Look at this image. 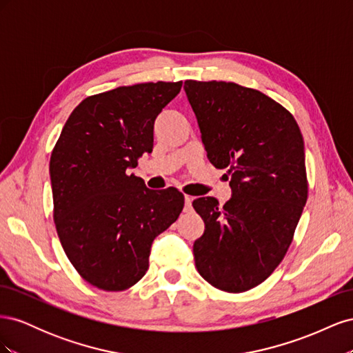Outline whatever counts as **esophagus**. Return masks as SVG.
Masks as SVG:
<instances>
[{
  "instance_id": "obj_1",
  "label": "esophagus",
  "mask_w": 353,
  "mask_h": 353,
  "mask_svg": "<svg viewBox=\"0 0 353 353\" xmlns=\"http://www.w3.org/2000/svg\"><path fill=\"white\" fill-rule=\"evenodd\" d=\"M191 201H193V197L185 196V208H184V210H185V212H188V210L193 209V206H191Z\"/></svg>"
}]
</instances>
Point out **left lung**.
I'll use <instances>...</instances> for the list:
<instances>
[{"instance_id": "left-lung-1", "label": "left lung", "mask_w": 353, "mask_h": 353, "mask_svg": "<svg viewBox=\"0 0 353 353\" xmlns=\"http://www.w3.org/2000/svg\"><path fill=\"white\" fill-rule=\"evenodd\" d=\"M210 163L228 169L232 196L193 201L205 221L194 241L199 274L241 293L280 265L307 199L303 137L293 114L258 90L223 81H185Z\"/></svg>"}]
</instances>
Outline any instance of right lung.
Wrapping results in <instances>:
<instances>
[{"label": "right lung", "instance_id": "obj_1", "mask_svg": "<svg viewBox=\"0 0 353 353\" xmlns=\"http://www.w3.org/2000/svg\"><path fill=\"white\" fill-rule=\"evenodd\" d=\"M183 82L119 87L82 100L50 159L60 243L85 281L122 292L148 270L153 240L178 219L183 193L150 190L128 174L153 150L157 114Z\"/></svg>", "mask_w": 353, "mask_h": 353}]
</instances>
